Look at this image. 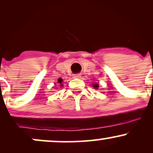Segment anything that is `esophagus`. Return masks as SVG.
<instances>
[{"label": "esophagus", "instance_id": "esophagus-1", "mask_svg": "<svg viewBox=\"0 0 153 153\" xmlns=\"http://www.w3.org/2000/svg\"><path fill=\"white\" fill-rule=\"evenodd\" d=\"M80 77H81V75H80V74L73 75V78H80Z\"/></svg>", "mask_w": 153, "mask_h": 153}]
</instances>
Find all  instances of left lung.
Returning <instances> with one entry per match:
<instances>
[{"mask_svg": "<svg viewBox=\"0 0 153 153\" xmlns=\"http://www.w3.org/2000/svg\"><path fill=\"white\" fill-rule=\"evenodd\" d=\"M93 85H94V88H96V89H97L98 88H99V84H97V83H96V84H93Z\"/></svg>", "mask_w": 153, "mask_h": 153, "instance_id": "1", "label": "left lung"}]
</instances>
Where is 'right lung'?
Returning <instances> with one entry per match:
<instances>
[{"instance_id": "1", "label": "right lung", "mask_w": 153, "mask_h": 153, "mask_svg": "<svg viewBox=\"0 0 153 153\" xmlns=\"http://www.w3.org/2000/svg\"><path fill=\"white\" fill-rule=\"evenodd\" d=\"M57 82H58V83L59 84V85H60V86L62 87V85H63L62 84V79L61 78H59V79H58V80H57Z\"/></svg>"}]
</instances>
